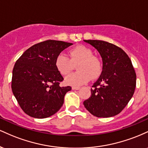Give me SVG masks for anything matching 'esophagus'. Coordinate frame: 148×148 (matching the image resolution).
<instances>
[{
	"label": "esophagus",
	"instance_id": "esophagus-1",
	"mask_svg": "<svg viewBox=\"0 0 148 148\" xmlns=\"http://www.w3.org/2000/svg\"><path fill=\"white\" fill-rule=\"evenodd\" d=\"M72 90H77L80 89V88L79 87H76V86H73V87L72 88Z\"/></svg>",
	"mask_w": 148,
	"mask_h": 148
}]
</instances>
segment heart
Masks as SVG:
<instances>
[{"label":"heart","mask_w":148,"mask_h":148,"mask_svg":"<svg viewBox=\"0 0 148 148\" xmlns=\"http://www.w3.org/2000/svg\"><path fill=\"white\" fill-rule=\"evenodd\" d=\"M77 65L79 71L69 74L64 79L67 85L80 86L86 84L91 79H96L101 74L102 64L97 57L93 56L91 49L84 45L74 47L69 52V57L64 53H60L56 58L55 65L62 75H67Z\"/></svg>","instance_id":"b5f03b06"}]
</instances>
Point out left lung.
<instances>
[{"label": "left lung", "mask_w": 148, "mask_h": 148, "mask_svg": "<svg viewBox=\"0 0 148 148\" xmlns=\"http://www.w3.org/2000/svg\"><path fill=\"white\" fill-rule=\"evenodd\" d=\"M95 47L102 58V72L84 105L92 115L109 118L124 109L133 96L136 75L132 61L120 47L101 40H84Z\"/></svg>", "instance_id": "obj_1"}]
</instances>
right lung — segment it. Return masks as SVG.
<instances>
[{
	"label": "right lung",
	"mask_w": 148,
	"mask_h": 148,
	"mask_svg": "<svg viewBox=\"0 0 148 148\" xmlns=\"http://www.w3.org/2000/svg\"><path fill=\"white\" fill-rule=\"evenodd\" d=\"M72 43L47 40L32 46L16 60L12 71V90L25 113L35 118L55 114L64 103L70 86L60 87L63 77L56 58Z\"/></svg>",
	"instance_id": "add662e5"
}]
</instances>
